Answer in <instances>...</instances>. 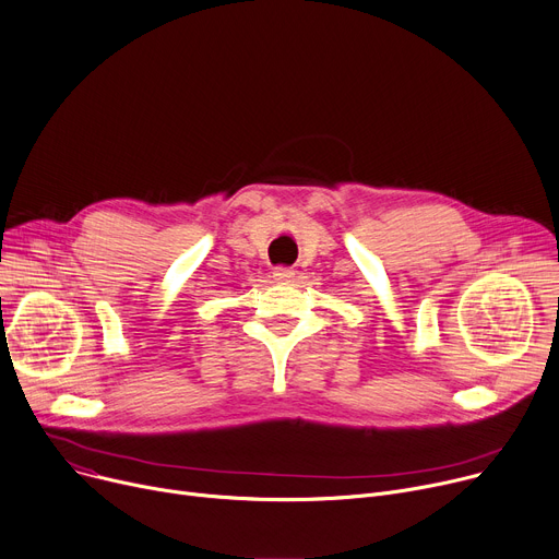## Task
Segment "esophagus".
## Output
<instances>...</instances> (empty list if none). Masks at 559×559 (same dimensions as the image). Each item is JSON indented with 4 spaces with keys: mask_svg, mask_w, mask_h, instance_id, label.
Listing matches in <instances>:
<instances>
[{
    "mask_svg": "<svg viewBox=\"0 0 559 559\" xmlns=\"http://www.w3.org/2000/svg\"><path fill=\"white\" fill-rule=\"evenodd\" d=\"M293 275H295V271L288 269V266H277V269L273 271V277H275L277 282H290Z\"/></svg>",
    "mask_w": 559,
    "mask_h": 559,
    "instance_id": "1",
    "label": "esophagus"
}]
</instances>
